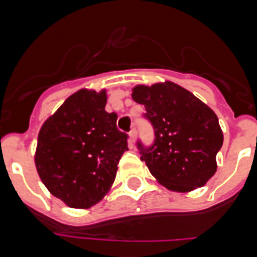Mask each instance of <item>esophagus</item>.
<instances>
[{
	"label": "esophagus",
	"instance_id": "esophagus-1",
	"mask_svg": "<svg viewBox=\"0 0 257 257\" xmlns=\"http://www.w3.org/2000/svg\"><path fill=\"white\" fill-rule=\"evenodd\" d=\"M136 135H138V133H136V130H135V128H133V130L130 131V143H131V144H133V143L135 142V139H136Z\"/></svg>",
	"mask_w": 257,
	"mask_h": 257
}]
</instances>
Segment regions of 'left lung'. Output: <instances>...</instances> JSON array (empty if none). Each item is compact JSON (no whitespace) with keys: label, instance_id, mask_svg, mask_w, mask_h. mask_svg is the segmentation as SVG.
I'll return each instance as SVG.
<instances>
[{"label":"left lung","instance_id":"1","mask_svg":"<svg viewBox=\"0 0 257 257\" xmlns=\"http://www.w3.org/2000/svg\"><path fill=\"white\" fill-rule=\"evenodd\" d=\"M133 99L143 104L154 140H138L140 160L166 188L189 192L201 188L216 172L222 145L217 115L192 92L171 82L136 86Z\"/></svg>","mask_w":257,"mask_h":257}]
</instances>
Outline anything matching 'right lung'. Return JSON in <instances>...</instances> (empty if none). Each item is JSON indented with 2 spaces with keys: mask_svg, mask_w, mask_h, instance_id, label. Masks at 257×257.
I'll use <instances>...</instances> for the list:
<instances>
[{
  "mask_svg": "<svg viewBox=\"0 0 257 257\" xmlns=\"http://www.w3.org/2000/svg\"><path fill=\"white\" fill-rule=\"evenodd\" d=\"M105 91L69 96L38 134L36 167L52 196L73 208L100 201L113 184L128 135L105 110Z\"/></svg>",
  "mask_w": 257,
  "mask_h": 257,
  "instance_id": "1",
  "label": "right lung"
}]
</instances>
